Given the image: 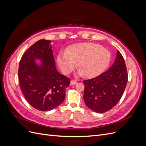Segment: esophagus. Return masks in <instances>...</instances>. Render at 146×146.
Returning a JSON list of instances; mask_svg holds the SVG:
<instances>
[{"instance_id": "34e87169", "label": "esophagus", "mask_w": 146, "mask_h": 146, "mask_svg": "<svg viewBox=\"0 0 146 146\" xmlns=\"http://www.w3.org/2000/svg\"><path fill=\"white\" fill-rule=\"evenodd\" d=\"M76 83H77V81L75 80H72L71 81H70V85H75V84H76Z\"/></svg>"}]
</instances>
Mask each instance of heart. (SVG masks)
<instances>
[{"label": "heart", "instance_id": "heart-1", "mask_svg": "<svg viewBox=\"0 0 146 146\" xmlns=\"http://www.w3.org/2000/svg\"><path fill=\"white\" fill-rule=\"evenodd\" d=\"M111 53L98 44L80 43L70 46L68 50L59 52L57 62L62 72L69 74L78 63L80 75L87 78L99 76L108 68Z\"/></svg>", "mask_w": 146, "mask_h": 146}]
</instances>
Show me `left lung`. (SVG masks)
I'll return each instance as SVG.
<instances>
[{
  "label": "left lung",
  "instance_id": "obj_1",
  "mask_svg": "<svg viewBox=\"0 0 146 146\" xmlns=\"http://www.w3.org/2000/svg\"><path fill=\"white\" fill-rule=\"evenodd\" d=\"M127 82L125 61L121 52L117 50L114 63L108 70L98 77L83 81L85 104L96 113L109 111L121 99Z\"/></svg>",
  "mask_w": 146,
  "mask_h": 146
}]
</instances>
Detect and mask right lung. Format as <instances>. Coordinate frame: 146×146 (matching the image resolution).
Returning a JSON list of instances; mask_svg holds the SVG:
<instances>
[{
	"label": "right lung",
	"mask_w": 146,
	"mask_h": 146,
	"mask_svg": "<svg viewBox=\"0 0 146 146\" xmlns=\"http://www.w3.org/2000/svg\"><path fill=\"white\" fill-rule=\"evenodd\" d=\"M51 41L40 39L25 52L21 59L18 78L20 87L29 104L39 111L58 107L64 100L70 79L57 71ZM42 60L38 65L35 60Z\"/></svg>",
	"instance_id": "1"
}]
</instances>
